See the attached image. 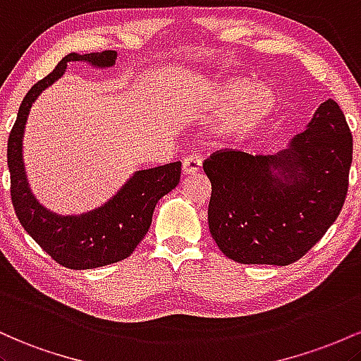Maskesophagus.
Wrapping results in <instances>:
<instances>
[{
  "label": "esophagus",
  "mask_w": 361,
  "mask_h": 361,
  "mask_svg": "<svg viewBox=\"0 0 361 361\" xmlns=\"http://www.w3.org/2000/svg\"><path fill=\"white\" fill-rule=\"evenodd\" d=\"M201 165H202L201 157L189 155V157H185L184 161H182V172H184V176H191V173L200 172Z\"/></svg>",
  "instance_id": "1"
}]
</instances>
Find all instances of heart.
Instances as JSON below:
<instances>
[{
  "mask_svg": "<svg viewBox=\"0 0 361 361\" xmlns=\"http://www.w3.org/2000/svg\"><path fill=\"white\" fill-rule=\"evenodd\" d=\"M276 97L266 85L244 78H232L221 83L214 97V109L221 119L218 133L230 141H242L257 135L273 116Z\"/></svg>",
  "mask_w": 361,
  "mask_h": 361,
  "instance_id": "1",
  "label": "heart"
}]
</instances>
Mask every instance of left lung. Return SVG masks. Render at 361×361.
Returning <instances> with one entry per match:
<instances>
[{"mask_svg": "<svg viewBox=\"0 0 361 361\" xmlns=\"http://www.w3.org/2000/svg\"><path fill=\"white\" fill-rule=\"evenodd\" d=\"M353 137L333 99L276 155L220 149L204 160L208 224L221 252L240 264L288 266L334 224L348 192Z\"/></svg>", "mask_w": 361, "mask_h": 361, "instance_id": "8db88e82", "label": "left lung"}]
</instances>
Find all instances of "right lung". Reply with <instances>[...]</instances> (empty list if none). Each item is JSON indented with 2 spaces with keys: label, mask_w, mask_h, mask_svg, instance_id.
<instances>
[{
  "label": "right lung",
  "mask_w": 361,
  "mask_h": 361,
  "mask_svg": "<svg viewBox=\"0 0 361 361\" xmlns=\"http://www.w3.org/2000/svg\"><path fill=\"white\" fill-rule=\"evenodd\" d=\"M116 51L76 54L70 52L28 90L18 109L17 121L8 137V169L11 179V202L25 232L56 262L68 269H92L114 264L129 257L152 225L153 209L180 179V161L161 167L137 170L135 176L100 208L83 214L61 216L44 208L28 188L23 165L22 141L28 112L35 99L66 71L68 63L83 61L95 68L116 64Z\"/></svg>",
  "instance_id": "obj_1"
}]
</instances>
